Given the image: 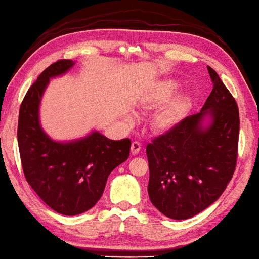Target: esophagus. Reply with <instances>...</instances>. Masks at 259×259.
I'll use <instances>...</instances> for the list:
<instances>
[{
    "label": "esophagus",
    "mask_w": 259,
    "mask_h": 259,
    "mask_svg": "<svg viewBox=\"0 0 259 259\" xmlns=\"http://www.w3.org/2000/svg\"><path fill=\"white\" fill-rule=\"evenodd\" d=\"M140 150H142V144L138 142H134L131 144V153H133V154H138Z\"/></svg>",
    "instance_id": "obj_1"
}]
</instances>
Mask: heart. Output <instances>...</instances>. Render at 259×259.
<instances>
[{"mask_svg":"<svg viewBox=\"0 0 259 259\" xmlns=\"http://www.w3.org/2000/svg\"><path fill=\"white\" fill-rule=\"evenodd\" d=\"M177 84L174 81L161 82L148 98V103L157 105L164 103L176 90ZM190 100L185 96H177L170 99L160 111H157L152 120L153 129L156 131H168L176 126L188 109Z\"/></svg>","mask_w":259,"mask_h":259,"instance_id":"heart-1","label":"heart"}]
</instances>
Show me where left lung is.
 <instances>
[{
    "label": "left lung",
    "instance_id": "left-lung-1",
    "mask_svg": "<svg viewBox=\"0 0 259 259\" xmlns=\"http://www.w3.org/2000/svg\"><path fill=\"white\" fill-rule=\"evenodd\" d=\"M208 72L213 87L200 113L146 146L151 202L178 221L195 216L223 194L238 160V104L218 74L209 66ZM205 116L212 119L208 127L202 124Z\"/></svg>",
    "mask_w": 259,
    "mask_h": 259
}]
</instances>
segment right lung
Returning <instances> with one entry per match:
<instances>
[{"label":"right lung","instance_id":"right-lung-1","mask_svg":"<svg viewBox=\"0 0 259 259\" xmlns=\"http://www.w3.org/2000/svg\"><path fill=\"white\" fill-rule=\"evenodd\" d=\"M61 59L46 68L25 95L19 109L18 146L27 183L56 212L75 216L94 207L102 198L107 178L129 157V138L112 140L98 131L84 138L59 143L41 128L38 108L51 77L74 66Z\"/></svg>","mask_w":259,"mask_h":259}]
</instances>
